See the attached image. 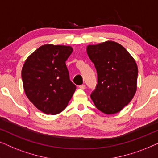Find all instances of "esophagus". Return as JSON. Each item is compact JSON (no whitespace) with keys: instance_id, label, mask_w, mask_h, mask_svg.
<instances>
[{"instance_id":"34e87169","label":"esophagus","mask_w":158,"mask_h":158,"mask_svg":"<svg viewBox=\"0 0 158 158\" xmlns=\"http://www.w3.org/2000/svg\"><path fill=\"white\" fill-rule=\"evenodd\" d=\"M79 87L80 89H85V87H86V86H85V85H81L80 86H79Z\"/></svg>"}]
</instances>
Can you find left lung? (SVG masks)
<instances>
[{"instance_id":"1","label":"left lung","mask_w":158,"mask_h":158,"mask_svg":"<svg viewBox=\"0 0 158 158\" xmlns=\"http://www.w3.org/2000/svg\"><path fill=\"white\" fill-rule=\"evenodd\" d=\"M87 53L98 74L90 97L98 110L106 114L120 111L131 102L137 89L138 67L125 47L108 41L88 45Z\"/></svg>"}]
</instances>
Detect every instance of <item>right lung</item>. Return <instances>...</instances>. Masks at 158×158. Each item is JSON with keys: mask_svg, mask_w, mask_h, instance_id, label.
Masks as SVG:
<instances>
[{"mask_svg": "<svg viewBox=\"0 0 158 158\" xmlns=\"http://www.w3.org/2000/svg\"><path fill=\"white\" fill-rule=\"evenodd\" d=\"M73 52L70 46L44 44L26 59L22 79L26 96L40 111L57 114L67 106L76 90L65 61Z\"/></svg>", "mask_w": 158, "mask_h": 158, "instance_id": "add662e5", "label": "right lung"}]
</instances>
